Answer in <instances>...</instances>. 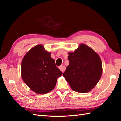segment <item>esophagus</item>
Returning <instances> with one entry per match:
<instances>
[{
  "mask_svg": "<svg viewBox=\"0 0 121 121\" xmlns=\"http://www.w3.org/2000/svg\"><path fill=\"white\" fill-rule=\"evenodd\" d=\"M59 69H60V70L63 73V72L65 70L66 68H65V66H64V65H60L59 67Z\"/></svg>",
  "mask_w": 121,
  "mask_h": 121,
  "instance_id": "1",
  "label": "esophagus"
}]
</instances>
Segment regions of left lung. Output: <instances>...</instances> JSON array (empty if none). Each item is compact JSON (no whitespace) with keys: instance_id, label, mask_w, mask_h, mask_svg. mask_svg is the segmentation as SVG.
I'll list each match as a JSON object with an SVG mask.
<instances>
[{"instance_id":"8db88e82","label":"left lung","mask_w":121,"mask_h":121,"mask_svg":"<svg viewBox=\"0 0 121 121\" xmlns=\"http://www.w3.org/2000/svg\"><path fill=\"white\" fill-rule=\"evenodd\" d=\"M69 65L63 76L73 91L81 93L91 91L101 77L102 62L91 48L81 44L74 52H69Z\"/></svg>"}]
</instances>
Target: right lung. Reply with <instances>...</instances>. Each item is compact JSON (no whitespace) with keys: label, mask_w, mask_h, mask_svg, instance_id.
Returning a JSON list of instances; mask_svg holds the SVG:
<instances>
[{"label":"right lung","mask_w":121,"mask_h":121,"mask_svg":"<svg viewBox=\"0 0 121 121\" xmlns=\"http://www.w3.org/2000/svg\"><path fill=\"white\" fill-rule=\"evenodd\" d=\"M62 72L56 67L50 53L42 45L35 46L24 56L21 63V76L30 88L38 94H44L55 88Z\"/></svg>","instance_id":"right-lung-1"}]
</instances>
